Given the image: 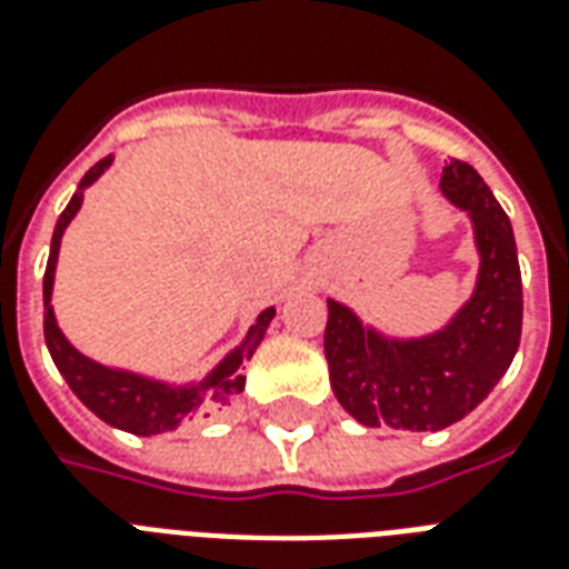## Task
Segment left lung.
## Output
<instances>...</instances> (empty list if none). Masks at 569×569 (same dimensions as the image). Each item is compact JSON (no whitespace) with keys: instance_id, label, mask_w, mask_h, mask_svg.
Wrapping results in <instances>:
<instances>
[{"instance_id":"obj_1","label":"left lung","mask_w":569,"mask_h":569,"mask_svg":"<svg viewBox=\"0 0 569 569\" xmlns=\"http://www.w3.org/2000/svg\"><path fill=\"white\" fill-rule=\"evenodd\" d=\"M441 194L471 221L477 279L438 330L396 336L327 300L323 353L332 392L371 429H447L495 390L519 350L522 272L507 212L480 173L456 158L441 170Z\"/></svg>"}]
</instances>
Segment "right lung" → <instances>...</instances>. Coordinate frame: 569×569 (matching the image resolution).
<instances>
[{"mask_svg":"<svg viewBox=\"0 0 569 569\" xmlns=\"http://www.w3.org/2000/svg\"><path fill=\"white\" fill-rule=\"evenodd\" d=\"M110 164H113V156L101 158L96 168L87 170V177L80 179L74 198L68 200L66 212L59 216L57 228H53L44 272V341L50 357L57 362L59 375L66 378L68 387L74 390L77 399L83 401L89 411L101 417L113 429L149 438V435H164V431L179 429L188 417H198V413L209 417L216 405H224L237 392H242L246 378L239 375V366L260 345L269 320L276 318V309L269 306V309L260 311L258 318L251 320V327L246 330L237 348H230L203 378H194V381H164V378L143 375V371L107 366V362L87 357L83 350H77L62 332L57 311H53V281H57L59 249H62V237H66L68 224L74 221V216L83 207L87 188L96 186L98 179L110 170Z\"/></svg>","mask_w":569,"mask_h":569,"instance_id":"obj_1","label":"right lung"}]
</instances>
